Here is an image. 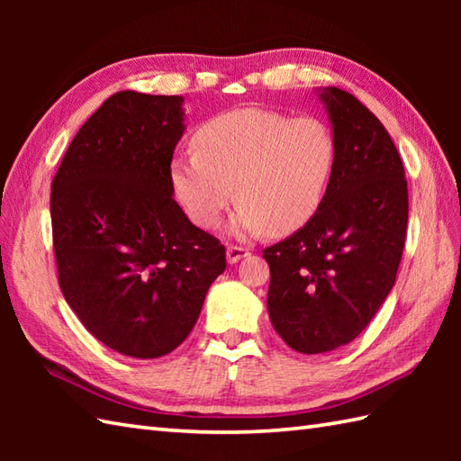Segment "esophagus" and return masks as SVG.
<instances>
[{"mask_svg":"<svg viewBox=\"0 0 461 461\" xmlns=\"http://www.w3.org/2000/svg\"><path fill=\"white\" fill-rule=\"evenodd\" d=\"M225 256H228V263H238L241 258L249 256V249L243 248V246H228V251H225Z\"/></svg>","mask_w":461,"mask_h":461,"instance_id":"esophagus-1","label":"esophagus"}]
</instances>
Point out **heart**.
Instances as JSON below:
<instances>
[{
    "label": "heart",
    "instance_id": "heart-1",
    "mask_svg": "<svg viewBox=\"0 0 461 461\" xmlns=\"http://www.w3.org/2000/svg\"><path fill=\"white\" fill-rule=\"evenodd\" d=\"M192 144L194 154L170 166L176 198L194 223L215 228L238 194L231 230L246 236L301 230L325 202L339 162L337 136L325 121L256 106L213 116Z\"/></svg>",
    "mask_w": 461,
    "mask_h": 461
}]
</instances>
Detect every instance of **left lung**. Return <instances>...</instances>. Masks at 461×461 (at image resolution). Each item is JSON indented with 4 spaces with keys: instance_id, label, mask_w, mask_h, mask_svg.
<instances>
[{
    "instance_id": "1",
    "label": "left lung",
    "mask_w": 461,
    "mask_h": 461,
    "mask_svg": "<svg viewBox=\"0 0 461 461\" xmlns=\"http://www.w3.org/2000/svg\"><path fill=\"white\" fill-rule=\"evenodd\" d=\"M339 144L325 202L293 236L263 249L271 325L303 355L348 345L388 297L402 259L408 182L384 126L357 96L321 93Z\"/></svg>"
}]
</instances>
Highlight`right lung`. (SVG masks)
<instances>
[{"label": "right lung", "mask_w": 461, "mask_h": 461, "mask_svg": "<svg viewBox=\"0 0 461 461\" xmlns=\"http://www.w3.org/2000/svg\"><path fill=\"white\" fill-rule=\"evenodd\" d=\"M182 101L114 93L75 134L51 184L59 287L93 337L132 358L180 347L228 266L220 240L172 195Z\"/></svg>", "instance_id": "add662e5"}]
</instances>
